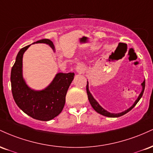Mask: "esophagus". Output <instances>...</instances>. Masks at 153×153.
Listing matches in <instances>:
<instances>
[{
  "label": "esophagus",
  "mask_w": 153,
  "mask_h": 153,
  "mask_svg": "<svg viewBox=\"0 0 153 153\" xmlns=\"http://www.w3.org/2000/svg\"><path fill=\"white\" fill-rule=\"evenodd\" d=\"M76 72L78 73H79V74H81V73H82L84 72V71H85V68H84L83 65H78L77 66L76 68Z\"/></svg>",
  "instance_id": "obj_1"
}]
</instances>
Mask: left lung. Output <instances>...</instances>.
I'll use <instances>...</instances> for the list:
<instances>
[{
	"mask_svg": "<svg viewBox=\"0 0 153 153\" xmlns=\"http://www.w3.org/2000/svg\"><path fill=\"white\" fill-rule=\"evenodd\" d=\"M142 86H143V90H142L141 93H140V94L139 95L138 98L137 99L136 101H134V104L131 106L130 108H129L128 109L125 110L124 111H122L121 112V113H118V114H114V113H110V112L107 111L106 110H105L104 108H103L102 107H101L100 105L99 104V103L97 102V101L95 100V99L94 97H93V96L91 95V94L90 93V91H89V89H88V82L87 81V85H86V91H87V94H88V100H89V102H90L91 105L92 106L93 108H94V109L96 111V112H98V113L100 114L103 115V116H105V117H121V116H123L125 114H127V112H129V111H131L132 109L134 107L136 106L137 103H138V101H140V99H141L142 96H143V93H144V91H145V81H143V83H142Z\"/></svg>",
	"mask_w": 153,
	"mask_h": 153,
	"instance_id": "left-lung-1",
	"label": "left lung"
}]
</instances>
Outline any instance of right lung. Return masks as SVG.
<instances>
[{"mask_svg": "<svg viewBox=\"0 0 153 153\" xmlns=\"http://www.w3.org/2000/svg\"><path fill=\"white\" fill-rule=\"evenodd\" d=\"M35 43L47 44L54 50L53 42L48 39H43ZM30 45L21 49L12 67L10 73L12 94L17 106L26 114L37 120L50 121L58 116L64 108L67 91L75 74L59 73L44 90L31 89L26 85L22 75L23 54Z\"/></svg>", "mask_w": 153, "mask_h": 153, "instance_id": "right-lung-1", "label": "right lung"}]
</instances>
